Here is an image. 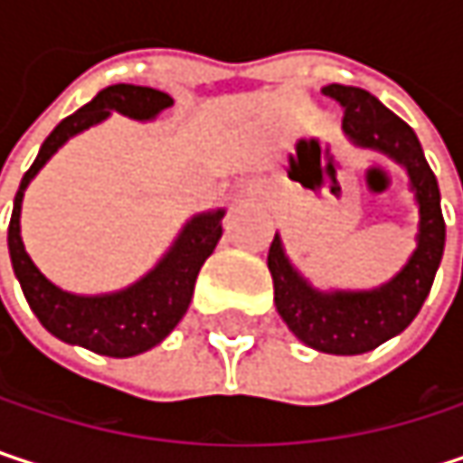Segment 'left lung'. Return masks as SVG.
<instances>
[{
  "instance_id": "8db88e82",
  "label": "left lung",
  "mask_w": 463,
  "mask_h": 463,
  "mask_svg": "<svg viewBox=\"0 0 463 463\" xmlns=\"http://www.w3.org/2000/svg\"><path fill=\"white\" fill-rule=\"evenodd\" d=\"M322 93L343 107V131L348 139L359 146L381 149L408 168L420 209L418 249L411 262L397 279L373 292H317L289 265L281 238L276 235L270 243L268 268L281 319L306 345L324 354L351 356L378 348L416 319L442 260L445 220L439 187L416 131L362 88L332 82L322 88Z\"/></svg>"
}]
</instances>
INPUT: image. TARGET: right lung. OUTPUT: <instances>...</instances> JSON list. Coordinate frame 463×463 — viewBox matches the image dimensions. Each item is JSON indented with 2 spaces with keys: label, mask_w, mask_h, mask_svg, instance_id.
I'll return each mask as SVG.
<instances>
[{
  "label": "right lung",
  "mask_w": 463,
  "mask_h": 463,
  "mask_svg": "<svg viewBox=\"0 0 463 463\" xmlns=\"http://www.w3.org/2000/svg\"><path fill=\"white\" fill-rule=\"evenodd\" d=\"M171 104L174 99L155 88L126 85V82L109 85L90 104H85L82 109H77L74 115H69L52 128L37 160L21 179V187L13 203L10 228H7L13 270L37 319L43 322L47 332H52L63 343H77L96 354L120 356V359L137 356V354L149 351L152 345H157L184 317L193 300L198 270L206 262V257L214 251L222 235L225 212H212V214H201L190 220L187 228L176 238V243L171 246V251L163 257V262L152 273H146L139 284L123 292L101 295V298H80V295H69L58 289L37 270V265L24 249V241H21L24 190L63 141L101 123L104 118H109V112H120L137 120H149Z\"/></svg>",
  "instance_id": "obj_1"
}]
</instances>
